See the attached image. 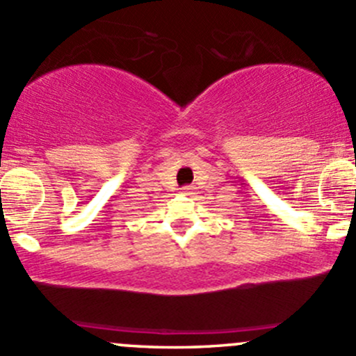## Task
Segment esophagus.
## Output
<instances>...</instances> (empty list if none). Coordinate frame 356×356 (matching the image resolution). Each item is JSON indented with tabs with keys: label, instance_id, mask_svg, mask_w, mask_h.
Returning <instances> with one entry per match:
<instances>
[{
	"label": "esophagus",
	"instance_id": "obj_1",
	"mask_svg": "<svg viewBox=\"0 0 356 356\" xmlns=\"http://www.w3.org/2000/svg\"><path fill=\"white\" fill-rule=\"evenodd\" d=\"M193 186H184V188H182V193H184V195H191L193 193Z\"/></svg>",
	"mask_w": 356,
	"mask_h": 356
}]
</instances>
